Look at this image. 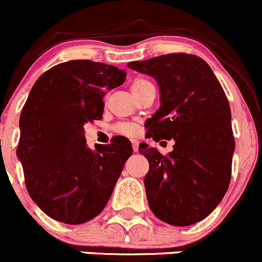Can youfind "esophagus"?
Segmentation results:
<instances>
[{
  "label": "esophagus",
  "instance_id": "1",
  "mask_svg": "<svg viewBox=\"0 0 262 262\" xmlns=\"http://www.w3.org/2000/svg\"><path fill=\"white\" fill-rule=\"evenodd\" d=\"M131 142H132V149H134V151H137V150H139V141H137L136 139H131Z\"/></svg>",
  "mask_w": 262,
  "mask_h": 262
}]
</instances>
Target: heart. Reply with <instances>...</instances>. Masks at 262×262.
Returning a JSON list of instances; mask_svg holds the SVG:
<instances>
[{
	"label": "heart",
	"mask_w": 262,
	"mask_h": 262,
	"mask_svg": "<svg viewBox=\"0 0 262 262\" xmlns=\"http://www.w3.org/2000/svg\"><path fill=\"white\" fill-rule=\"evenodd\" d=\"M145 81H146V80H136V81L132 84V86H137V85L142 84V82H145ZM115 131L120 135L131 136V135H134L135 132H136V127H135L134 125H131V123H120V125L116 126Z\"/></svg>",
	"instance_id": "1"
}]
</instances>
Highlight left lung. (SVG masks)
<instances>
[{
  "label": "left lung",
  "instance_id": "obj_1",
  "mask_svg": "<svg viewBox=\"0 0 262 262\" xmlns=\"http://www.w3.org/2000/svg\"><path fill=\"white\" fill-rule=\"evenodd\" d=\"M127 67L152 76L159 88L160 107L146 121V137L174 140L167 157L140 144L149 162L144 185L150 209L170 225L195 224L229 187L235 145L224 90L210 66L192 54H164Z\"/></svg>",
  "mask_w": 262,
  "mask_h": 262
}]
</instances>
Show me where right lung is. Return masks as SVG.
Returning a JSON list of instances; mask_svg holds the SVG:
<instances>
[{"label":"right lung","mask_w":262,"mask_h":262,"mask_svg":"<svg viewBox=\"0 0 262 262\" xmlns=\"http://www.w3.org/2000/svg\"><path fill=\"white\" fill-rule=\"evenodd\" d=\"M125 71L102 62L75 59L44 72L20 115L16 155L32 200L64 224H82L102 213L132 155L130 140L116 136L92 150L84 125L100 120L108 89Z\"/></svg>","instance_id":"1"}]
</instances>
